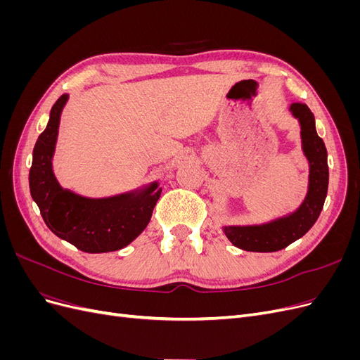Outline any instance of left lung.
<instances>
[{
	"label": "left lung",
	"mask_w": 360,
	"mask_h": 360,
	"mask_svg": "<svg viewBox=\"0 0 360 360\" xmlns=\"http://www.w3.org/2000/svg\"><path fill=\"white\" fill-rule=\"evenodd\" d=\"M288 111L299 122L302 151L309 167L307 195L296 210L271 221L249 225H222L228 240L249 252H276L299 240L319 219L328 195V150L315 129L314 114L303 103H291Z\"/></svg>",
	"instance_id": "obj_1"
}]
</instances>
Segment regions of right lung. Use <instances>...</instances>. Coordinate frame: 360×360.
Here are the masks:
<instances>
[{"label":"right lung","mask_w":360,"mask_h":360,"mask_svg":"<svg viewBox=\"0 0 360 360\" xmlns=\"http://www.w3.org/2000/svg\"><path fill=\"white\" fill-rule=\"evenodd\" d=\"M68 101L69 94H63L53 103L46 129L32 150L31 197L49 230L79 250L102 254L123 249L147 228L162 188L155 180L105 198H89L63 188L53 174L52 160Z\"/></svg>","instance_id":"1"}]
</instances>
